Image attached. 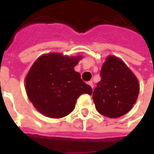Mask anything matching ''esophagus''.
I'll use <instances>...</instances> for the list:
<instances>
[{
  "mask_svg": "<svg viewBox=\"0 0 154 154\" xmlns=\"http://www.w3.org/2000/svg\"><path fill=\"white\" fill-rule=\"evenodd\" d=\"M88 84H89V85H90L91 87V88L93 89L94 85H93V83H92V82H91H91H88Z\"/></svg>",
  "mask_w": 154,
  "mask_h": 154,
  "instance_id": "1",
  "label": "esophagus"
}]
</instances>
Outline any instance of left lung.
<instances>
[{
	"instance_id": "1",
	"label": "left lung",
	"mask_w": 154,
	"mask_h": 154,
	"mask_svg": "<svg viewBox=\"0 0 154 154\" xmlns=\"http://www.w3.org/2000/svg\"><path fill=\"white\" fill-rule=\"evenodd\" d=\"M100 75L101 79L92 95L97 111L109 118L128 113L139 96V85L135 76L115 56L107 57Z\"/></svg>"
}]
</instances>
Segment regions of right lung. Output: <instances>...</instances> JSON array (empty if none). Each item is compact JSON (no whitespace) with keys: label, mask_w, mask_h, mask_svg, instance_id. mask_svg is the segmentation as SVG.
<instances>
[{"label":"right lung","mask_w":154,"mask_h":154,"mask_svg":"<svg viewBox=\"0 0 154 154\" xmlns=\"http://www.w3.org/2000/svg\"><path fill=\"white\" fill-rule=\"evenodd\" d=\"M81 58L54 53L42 55L33 64L25 78V89L41 114L62 118L74 110L81 95H91V87L74 70Z\"/></svg>","instance_id":"add662e5"}]
</instances>
